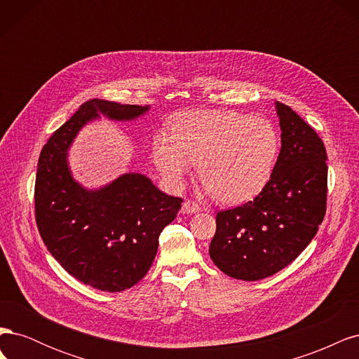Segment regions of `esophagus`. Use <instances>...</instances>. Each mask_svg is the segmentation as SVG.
Listing matches in <instances>:
<instances>
[{"mask_svg":"<svg viewBox=\"0 0 359 359\" xmlns=\"http://www.w3.org/2000/svg\"><path fill=\"white\" fill-rule=\"evenodd\" d=\"M181 211H182V214H196V212L201 211V206H199L198 202L189 199V201H186V202L182 203Z\"/></svg>","mask_w":359,"mask_h":359,"instance_id":"1","label":"esophagus"}]
</instances>
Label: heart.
<instances>
[{"instance_id":"obj_1","label":"heart","mask_w":359,"mask_h":359,"mask_svg":"<svg viewBox=\"0 0 359 359\" xmlns=\"http://www.w3.org/2000/svg\"><path fill=\"white\" fill-rule=\"evenodd\" d=\"M278 135L268 119L227 109L180 115L170 135L154 137L153 154L170 186H181L198 161L202 182L223 203H241L265 189L278 156Z\"/></svg>"}]
</instances>
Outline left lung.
<instances>
[{"mask_svg":"<svg viewBox=\"0 0 359 359\" xmlns=\"http://www.w3.org/2000/svg\"><path fill=\"white\" fill-rule=\"evenodd\" d=\"M281 149L265 189L215 217L210 256L232 278L255 281L293 262L327 211L328 166L322 139L287 104L276 103Z\"/></svg>","mask_w":359,"mask_h":359,"instance_id":"obj_1","label":"left lung"}]
</instances>
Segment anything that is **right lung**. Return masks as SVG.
Returning a JSON list of instances; mask_svg holds the SVG:
<instances>
[{
    "label": "right lung",
    "instance_id": "add662e5",
    "mask_svg": "<svg viewBox=\"0 0 359 359\" xmlns=\"http://www.w3.org/2000/svg\"><path fill=\"white\" fill-rule=\"evenodd\" d=\"M148 106L85 102L43 147L36 175V223L50 255L70 276L94 289L121 292L148 273L158 236L181 210V198L160 191L140 173H126L100 190H86L67 166L74 136L99 114L133 119Z\"/></svg>",
    "mask_w": 359,
    "mask_h": 359
}]
</instances>
